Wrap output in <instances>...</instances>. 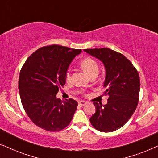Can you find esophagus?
<instances>
[{
    "mask_svg": "<svg viewBox=\"0 0 158 158\" xmlns=\"http://www.w3.org/2000/svg\"><path fill=\"white\" fill-rule=\"evenodd\" d=\"M87 102L86 101H80L78 102V104L81 106H85Z\"/></svg>",
    "mask_w": 158,
    "mask_h": 158,
    "instance_id": "1",
    "label": "esophagus"
}]
</instances>
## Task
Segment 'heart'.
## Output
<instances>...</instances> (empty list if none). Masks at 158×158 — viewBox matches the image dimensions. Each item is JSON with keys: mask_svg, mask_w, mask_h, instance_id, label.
I'll return each instance as SVG.
<instances>
[{"mask_svg": "<svg viewBox=\"0 0 158 158\" xmlns=\"http://www.w3.org/2000/svg\"><path fill=\"white\" fill-rule=\"evenodd\" d=\"M82 68L85 70V72L89 75L90 77L93 75H98L99 67L96 60L90 57H85L82 60L81 62ZM65 79L67 81H69L71 79V70L68 69L65 73Z\"/></svg>", "mask_w": 158, "mask_h": 158, "instance_id": "1", "label": "heart"}]
</instances>
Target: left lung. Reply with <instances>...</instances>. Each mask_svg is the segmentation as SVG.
I'll return each mask as SVG.
<instances>
[{"label": "left lung", "mask_w": 158, "mask_h": 158, "mask_svg": "<svg viewBox=\"0 0 158 158\" xmlns=\"http://www.w3.org/2000/svg\"><path fill=\"white\" fill-rule=\"evenodd\" d=\"M84 51L100 60L106 68L103 95L108 103L94 102L96 111L90 122L97 130L111 132L128 122L137 109L140 81L137 69L122 54L109 48L86 49Z\"/></svg>", "instance_id": "8db88e82"}]
</instances>
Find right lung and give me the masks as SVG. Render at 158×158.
Returning <instances> with one entry per match:
<instances>
[{
	"mask_svg": "<svg viewBox=\"0 0 158 158\" xmlns=\"http://www.w3.org/2000/svg\"><path fill=\"white\" fill-rule=\"evenodd\" d=\"M81 49L53 44L42 47L30 55L21 68L19 90L23 109L32 122L49 131L70 124L78 103L73 98H56L65 84V73Z\"/></svg>",
	"mask_w": 158,
	"mask_h": 158,
	"instance_id": "1",
	"label": "right lung"
}]
</instances>
